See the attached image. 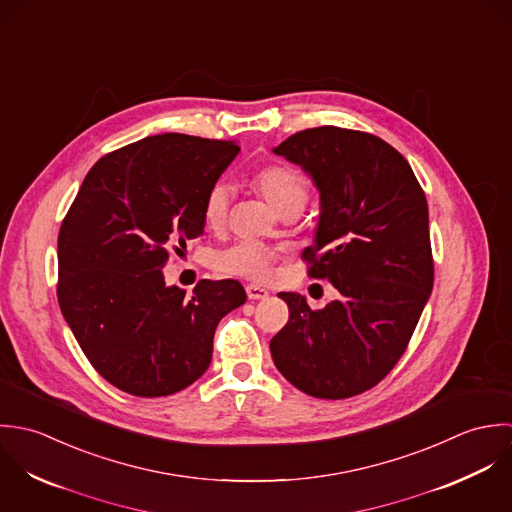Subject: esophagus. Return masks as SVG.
Returning a JSON list of instances; mask_svg holds the SVG:
<instances>
[{"mask_svg":"<svg viewBox=\"0 0 512 512\" xmlns=\"http://www.w3.org/2000/svg\"><path fill=\"white\" fill-rule=\"evenodd\" d=\"M245 291H247V297H249L251 301H261V299H267V297H269V293H267L263 287H259V285H247Z\"/></svg>","mask_w":512,"mask_h":512,"instance_id":"1","label":"esophagus"}]
</instances>
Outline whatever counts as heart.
<instances>
[{
  "label": "heart",
  "mask_w": 512,
  "mask_h": 512,
  "mask_svg": "<svg viewBox=\"0 0 512 512\" xmlns=\"http://www.w3.org/2000/svg\"><path fill=\"white\" fill-rule=\"evenodd\" d=\"M253 186L281 215H299L307 205L310 188L307 178L293 166L273 164L253 176ZM231 190L223 182H215L205 194V223L213 229L221 227L227 215ZM279 251L251 239L235 241L213 257V267L227 275L245 277L251 281H267L273 275Z\"/></svg>",
  "instance_id": "heart-1"
}]
</instances>
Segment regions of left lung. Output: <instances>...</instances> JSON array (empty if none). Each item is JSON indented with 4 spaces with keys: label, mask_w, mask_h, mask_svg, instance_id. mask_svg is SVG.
Here are the masks:
<instances>
[{
    "label": "left lung",
    "mask_w": 512,
    "mask_h": 512,
    "mask_svg": "<svg viewBox=\"0 0 512 512\" xmlns=\"http://www.w3.org/2000/svg\"><path fill=\"white\" fill-rule=\"evenodd\" d=\"M273 152L299 164L320 192L303 259L312 279L340 293L320 310L297 293H279L289 322L271 340L273 362L308 396H358L398 364L431 295L425 194L408 160L368 132L308 128Z\"/></svg>",
    "instance_id": "1"
}]
</instances>
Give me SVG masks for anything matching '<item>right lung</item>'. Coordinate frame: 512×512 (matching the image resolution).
Wrapping results in <instances>:
<instances>
[{
	"mask_svg": "<svg viewBox=\"0 0 512 512\" xmlns=\"http://www.w3.org/2000/svg\"><path fill=\"white\" fill-rule=\"evenodd\" d=\"M237 152L176 132L132 142L89 170L61 223L59 307L93 368L126 394L194 384L219 320L247 301L233 279H202L188 297L162 275L170 251L204 233L205 194Z\"/></svg>",
	"mask_w": 512,
	"mask_h": 512,
	"instance_id": "right-lung-1",
	"label": "right lung"
}]
</instances>
